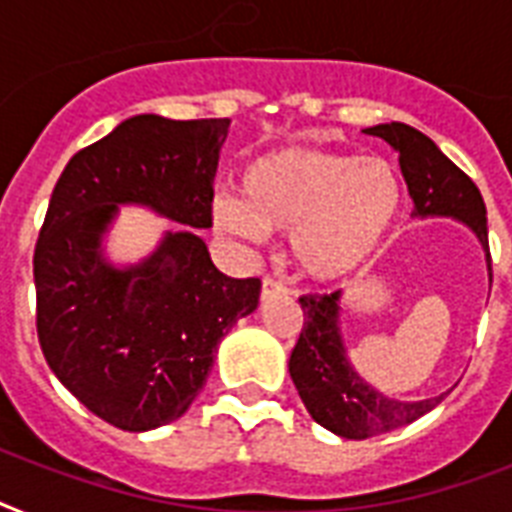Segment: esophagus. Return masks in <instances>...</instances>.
I'll list each match as a JSON object with an SVG mask.
<instances>
[{
  "label": "esophagus",
  "mask_w": 512,
  "mask_h": 512,
  "mask_svg": "<svg viewBox=\"0 0 512 512\" xmlns=\"http://www.w3.org/2000/svg\"><path fill=\"white\" fill-rule=\"evenodd\" d=\"M281 295H287V287H284L279 279H273V276H263L260 297H263V300H273V297H281Z\"/></svg>",
  "instance_id": "esophagus-1"
}]
</instances>
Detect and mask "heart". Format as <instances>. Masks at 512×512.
I'll use <instances>...</instances> for the list:
<instances>
[{
	"label": "heart",
	"instance_id": "obj_1",
	"mask_svg": "<svg viewBox=\"0 0 512 512\" xmlns=\"http://www.w3.org/2000/svg\"><path fill=\"white\" fill-rule=\"evenodd\" d=\"M401 204V172L382 156L281 148L247 164L241 201H212V225L241 239L292 230L297 268L316 281H335L380 249Z\"/></svg>",
	"mask_w": 512,
	"mask_h": 512
}]
</instances>
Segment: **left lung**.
Segmentation results:
<instances>
[{
	"instance_id": "1",
	"label": "left lung",
	"mask_w": 512,
	"mask_h": 512,
	"mask_svg": "<svg viewBox=\"0 0 512 512\" xmlns=\"http://www.w3.org/2000/svg\"><path fill=\"white\" fill-rule=\"evenodd\" d=\"M366 135H377L398 151V164L414 201V217H457L476 233L481 247L486 249L492 279L486 204L476 183L449 156L441 154V148L428 135H422L409 124H377L369 127ZM300 305L305 321L300 340L289 356V374L305 409L321 428L342 438L361 441L420 420L422 414H428L444 401V396L398 401L382 396L380 390H374L369 382L358 377L342 345L340 292L303 295Z\"/></svg>"
}]
</instances>
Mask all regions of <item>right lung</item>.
<instances>
[{
	"instance_id": "1",
	"label": "right lung",
	"mask_w": 512,
	"mask_h": 512,
	"mask_svg": "<svg viewBox=\"0 0 512 512\" xmlns=\"http://www.w3.org/2000/svg\"><path fill=\"white\" fill-rule=\"evenodd\" d=\"M231 119L140 114L82 148L55 183L34 249L36 335L47 364L100 420L143 433L183 417L228 329L257 308L260 279L215 268L196 228ZM119 203L184 225L138 266L99 249Z\"/></svg>"
}]
</instances>
